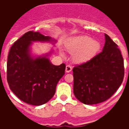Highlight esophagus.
<instances>
[{
	"instance_id": "34e87169",
	"label": "esophagus",
	"mask_w": 129,
	"mask_h": 129,
	"mask_svg": "<svg viewBox=\"0 0 129 129\" xmlns=\"http://www.w3.org/2000/svg\"><path fill=\"white\" fill-rule=\"evenodd\" d=\"M72 67H71L70 65H67L66 67V72L67 73H69L71 71H72Z\"/></svg>"
}]
</instances>
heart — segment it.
I'll use <instances>...</instances> for the list:
<instances>
[{"label":"heart","mask_w":129,"mask_h":129,"mask_svg":"<svg viewBox=\"0 0 129 129\" xmlns=\"http://www.w3.org/2000/svg\"><path fill=\"white\" fill-rule=\"evenodd\" d=\"M68 50L73 53L74 61L79 63L87 62L92 59L98 53L100 48L99 41L92 39L87 35H80L72 38L66 44ZM63 55L62 52L60 53Z\"/></svg>","instance_id":"b5f03b06"}]
</instances>
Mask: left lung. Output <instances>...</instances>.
<instances>
[{"mask_svg": "<svg viewBox=\"0 0 129 129\" xmlns=\"http://www.w3.org/2000/svg\"><path fill=\"white\" fill-rule=\"evenodd\" d=\"M102 52L87 62L73 68L74 94L85 104L104 102L122 84L124 60L118 45L105 34Z\"/></svg>", "mask_w": 129, "mask_h": 129, "instance_id": "8db88e82", "label": "left lung"}]
</instances>
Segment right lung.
<instances>
[{"mask_svg": "<svg viewBox=\"0 0 129 129\" xmlns=\"http://www.w3.org/2000/svg\"><path fill=\"white\" fill-rule=\"evenodd\" d=\"M33 42L56 40L39 32H27L11 47L7 59V82L12 92L23 102L39 106L54 96L59 80L65 74L66 65H53L48 57L52 51L41 56H33Z\"/></svg>", "mask_w": 129, "mask_h": 129, "instance_id": "1", "label": "right lung"}]
</instances>
